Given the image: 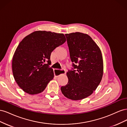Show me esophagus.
I'll return each mask as SVG.
<instances>
[{"mask_svg": "<svg viewBox=\"0 0 127 127\" xmlns=\"http://www.w3.org/2000/svg\"><path fill=\"white\" fill-rule=\"evenodd\" d=\"M65 73H66V71H65L64 69L60 70V69H54V74L56 77L59 76L60 75L65 74Z\"/></svg>", "mask_w": 127, "mask_h": 127, "instance_id": "obj_1", "label": "esophagus"}]
</instances>
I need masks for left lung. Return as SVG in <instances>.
<instances>
[{"instance_id": "obj_1", "label": "left lung", "mask_w": 127, "mask_h": 127, "mask_svg": "<svg viewBox=\"0 0 127 127\" xmlns=\"http://www.w3.org/2000/svg\"><path fill=\"white\" fill-rule=\"evenodd\" d=\"M72 69L68 70V82L61 87L65 97L80 100L89 96L100 83L103 74L102 52L98 45L86 34H66Z\"/></svg>"}]
</instances>
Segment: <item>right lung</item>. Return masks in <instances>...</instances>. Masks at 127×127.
Masks as SVG:
<instances>
[{
  "label": "right lung",
  "mask_w": 127,
  "mask_h": 127,
  "mask_svg": "<svg viewBox=\"0 0 127 127\" xmlns=\"http://www.w3.org/2000/svg\"><path fill=\"white\" fill-rule=\"evenodd\" d=\"M63 33L37 31L18 44L12 60L13 74L20 87L29 94L43 92L54 77L50 64L51 52L66 42ZM45 61L47 64H44Z\"/></svg>",
  "instance_id": "1"
}]
</instances>
